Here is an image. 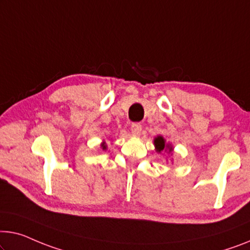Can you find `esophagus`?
<instances>
[{"label":"esophagus","instance_id":"34e87169","mask_svg":"<svg viewBox=\"0 0 250 250\" xmlns=\"http://www.w3.org/2000/svg\"><path fill=\"white\" fill-rule=\"evenodd\" d=\"M141 130H143V125L140 124H132L131 125V132L133 136H139Z\"/></svg>","mask_w":250,"mask_h":250}]
</instances>
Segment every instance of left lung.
Masks as SVG:
<instances>
[{
	"label": "left lung",
	"mask_w": 250,
	"mask_h": 250,
	"mask_svg": "<svg viewBox=\"0 0 250 250\" xmlns=\"http://www.w3.org/2000/svg\"><path fill=\"white\" fill-rule=\"evenodd\" d=\"M155 147H156V150L158 152H161L164 149H167L169 152L173 151V147L170 146V145H165V140H164L163 137H157L155 139Z\"/></svg>",
	"instance_id": "left-lung-1"
}]
</instances>
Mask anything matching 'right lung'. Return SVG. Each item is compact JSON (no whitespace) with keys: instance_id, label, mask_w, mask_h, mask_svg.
Masks as SVG:
<instances>
[{"instance_id":"1","label":"right lung","mask_w":250,"mask_h":250,"mask_svg":"<svg viewBox=\"0 0 250 250\" xmlns=\"http://www.w3.org/2000/svg\"><path fill=\"white\" fill-rule=\"evenodd\" d=\"M102 147H103V149H106V146H105V144H102Z\"/></svg>"}]
</instances>
